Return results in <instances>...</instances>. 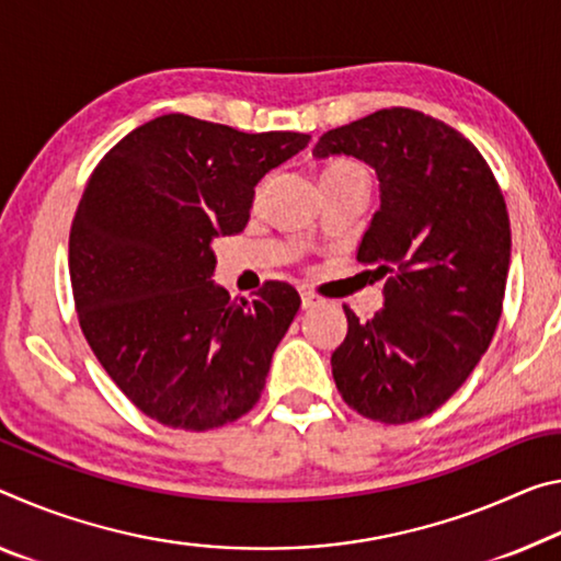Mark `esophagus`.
Masks as SVG:
<instances>
[{"label":"esophagus","mask_w":561,"mask_h":561,"mask_svg":"<svg viewBox=\"0 0 561 561\" xmlns=\"http://www.w3.org/2000/svg\"><path fill=\"white\" fill-rule=\"evenodd\" d=\"M319 301H322V299H319L317 295H312V291L301 289V309H314Z\"/></svg>","instance_id":"obj_1"}]
</instances>
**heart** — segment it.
<instances>
[{"label":"heart","instance_id":"1","mask_svg":"<svg viewBox=\"0 0 561 561\" xmlns=\"http://www.w3.org/2000/svg\"><path fill=\"white\" fill-rule=\"evenodd\" d=\"M342 174H359V176H367V172H364V169H362L357 162H350V159H336V162L327 164L324 172H322V176H342ZM262 194H264V184L260 186V190H256L254 202H260Z\"/></svg>","mask_w":561,"mask_h":561}]
</instances>
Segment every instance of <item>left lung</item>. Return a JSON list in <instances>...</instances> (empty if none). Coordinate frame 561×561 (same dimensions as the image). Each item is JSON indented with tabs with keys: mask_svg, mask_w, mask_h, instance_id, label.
Returning <instances> with one entry per match:
<instances>
[{
	"mask_svg": "<svg viewBox=\"0 0 561 561\" xmlns=\"http://www.w3.org/2000/svg\"><path fill=\"white\" fill-rule=\"evenodd\" d=\"M312 154L357 157L379 180L357 262L387 277L385 307L367 322L344 307L336 389L367 420H422L472 375L502 317L512 229L500 184L472 141L404 106L329 129Z\"/></svg>",
	"mask_w": 561,
	"mask_h": 561,
	"instance_id": "8db88e82",
	"label": "left lung"
}]
</instances>
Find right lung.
<instances>
[{
  "label": "right lung",
  "instance_id": "add662e5",
  "mask_svg": "<svg viewBox=\"0 0 561 561\" xmlns=\"http://www.w3.org/2000/svg\"><path fill=\"white\" fill-rule=\"evenodd\" d=\"M309 145L164 114L117 141L89 176L69 232L79 327L131 404L207 432L260 402L301 299L266 282L237 301L211 282L217 237L249 221L254 186Z\"/></svg>",
  "mask_w": 561,
  "mask_h": 561
}]
</instances>
